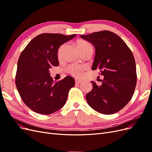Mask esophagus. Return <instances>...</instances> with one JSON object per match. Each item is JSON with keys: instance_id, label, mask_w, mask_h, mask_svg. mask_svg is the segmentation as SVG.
Masks as SVG:
<instances>
[{"instance_id": "1", "label": "esophagus", "mask_w": 152, "mask_h": 152, "mask_svg": "<svg viewBox=\"0 0 152 152\" xmlns=\"http://www.w3.org/2000/svg\"><path fill=\"white\" fill-rule=\"evenodd\" d=\"M75 84H80L81 82H82V80H80V79H75Z\"/></svg>"}]
</instances>
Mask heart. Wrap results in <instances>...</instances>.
<instances>
[{
    "label": "heart",
    "mask_w": 152,
    "mask_h": 152,
    "mask_svg": "<svg viewBox=\"0 0 152 152\" xmlns=\"http://www.w3.org/2000/svg\"><path fill=\"white\" fill-rule=\"evenodd\" d=\"M77 46L80 51L87 49L93 48H92V45L89 42L84 40L78 41L77 43ZM84 69L85 66L83 65H77V64H72V65H70L68 66L67 71L73 76L78 77L81 75L82 72L84 70Z\"/></svg>",
    "instance_id": "1"
}]
</instances>
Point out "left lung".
Masks as SVG:
<instances>
[{
    "mask_svg": "<svg viewBox=\"0 0 152 152\" xmlns=\"http://www.w3.org/2000/svg\"><path fill=\"white\" fill-rule=\"evenodd\" d=\"M80 37L95 48L92 70L99 69L104 76L99 86L91 81L93 89L86 96L87 103L101 113H117L131 99L135 90L134 56L125 42L112 31L104 30Z\"/></svg>",
    "mask_w": 152,
    "mask_h": 152,
    "instance_id": "1",
    "label": "left lung"
}]
</instances>
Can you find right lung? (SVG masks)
Wrapping results in <instances>:
<instances>
[{"label": "right lung", "mask_w": 152, "mask_h": 152, "mask_svg": "<svg viewBox=\"0 0 152 152\" xmlns=\"http://www.w3.org/2000/svg\"><path fill=\"white\" fill-rule=\"evenodd\" d=\"M75 36L40 34L30 41L20 54L16 75V87L23 102L35 112L51 114L65 105L75 80L67 76L54 82L49 69L59 65V47Z\"/></svg>", "instance_id": "add662e5"}]
</instances>
